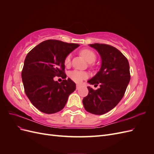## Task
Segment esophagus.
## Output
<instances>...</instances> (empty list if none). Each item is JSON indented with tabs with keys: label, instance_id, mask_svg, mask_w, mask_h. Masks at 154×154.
Returning <instances> with one entry per match:
<instances>
[{
	"label": "esophagus",
	"instance_id": "esophagus-1",
	"mask_svg": "<svg viewBox=\"0 0 154 154\" xmlns=\"http://www.w3.org/2000/svg\"><path fill=\"white\" fill-rule=\"evenodd\" d=\"M81 87V85H80V84H76V89L78 90V89H79V88H80Z\"/></svg>",
	"mask_w": 154,
	"mask_h": 154
}]
</instances>
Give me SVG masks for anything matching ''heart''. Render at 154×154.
I'll use <instances>...</instances> for the list:
<instances>
[{
    "instance_id": "heart-1",
    "label": "heart",
    "mask_w": 154,
    "mask_h": 154,
    "mask_svg": "<svg viewBox=\"0 0 154 154\" xmlns=\"http://www.w3.org/2000/svg\"><path fill=\"white\" fill-rule=\"evenodd\" d=\"M80 54L84 57L88 62L92 63L94 62L96 57L95 53L93 52V51L91 49H84L80 51ZM71 62V54L67 55L66 58H65L64 60V63L66 66H68ZM87 74L85 72H82V71H73L70 72L69 76L72 80L76 83H80L83 80H84L87 77Z\"/></svg>"
}]
</instances>
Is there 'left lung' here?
I'll list each match as a JSON object with an SVG mask.
<instances>
[{"label":"left lung","mask_w":154,"mask_h":154,"mask_svg":"<svg viewBox=\"0 0 154 154\" xmlns=\"http://www.w3.org/2000/svg\"><path fill=\"white\" fill-rule=\"evenodd\" d=\"M100 54L101 66L96 75L88 80L91 85L100 84L94 90L87 87L88 95L83 99L85 109L93 114L102 115L122 100L130 80L128 60L120 51L110 45L89 44Z\"/></svg>","instance_id":"1"}]
</instances>
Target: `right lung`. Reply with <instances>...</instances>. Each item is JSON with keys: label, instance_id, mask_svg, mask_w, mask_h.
<instances>
[{"label": "right lung", "instance_id": "add662e5", "mask_svg": "<svg viewBox=\"0 0 154 154\" xmlns=\"http://www.w3.org/2000/svg\"><path fill=\"white\" fill-rule=\"evenodd\" d=\"M80 45L57 40H48L37 45L27 54L22 71L26 96L37 109L45 114L62 110L76 83L65 79L60 84L55 76L66 78L64 60Z\"/></svg>", "mask_w": 154, "mask_h": 154}]
</instances>
